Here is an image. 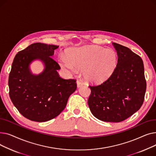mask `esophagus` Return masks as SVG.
Segmentation results:
<instances>
[{
    "label": "esophagus",
    "instance_id": "esophagus-1",
    "mask_svg": "<svg viewBox=\"0 0 156 156\" xmlns=\"http://www.w3.org/2000/svg\"><path fill=\"white\" fill-rule=\"evenodd\" d=\"M76 83H77V87L79 88V87H81V86H83V83L81 82V81L80 80H77L76 81Z\"/></svg>",
    "mask_w": 156,
    "mask_h": 156
}]
</instances>
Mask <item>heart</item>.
Instances as JSON below:
<instances>
[{
  "instance_id": "1",
  "label": "heart",
  "mask_w": 156,
  "mask_h": 156,
  "mask_svg": "<svg viewBox=\"0 0 156 156\" xmlns=\"http://www.w3.org/2000/svg\"><path fill=\"white\" fill-rule=\"evenodd\" d=\"M61 66L72 73L83 69V76L90 83H101L116 70L118 55L112 49L99 46H84L75 48L68 57L61 59Z\"/></svg>"
}]
</instances>
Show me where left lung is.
<instances>
[{"label": "left lung", "mask_w": 156, "mask_h": 156, "mask_svg": "<svg viewBox=\"0 0 156 156\" xmlns=\"http://www.w3.org/2000/svg\"><path fill=\"white\" fill-rule=\"evenodd\" d=\"M118 56L112 75L104 83L90 86L88 104L93 115L106 122H121L140 109L146 80L141 57L126 47L112 43Z\"/></svg>", "instance_id": "obj_1"}]
</instances>
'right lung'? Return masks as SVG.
Returning a JSON list of instances; mask_svg holds the SVG:
<instances>
[{"label": "right lung", "mask_w": 156, "mask_h": 156, "mask_svg": "<svg viewBox=\"0 0 156 156\" xmlns=\"http://www.w3.org/2000/svg\"><path fill=\"white\" fill-rule=\"evenodd\" d=\"M58 47L31 44L16 55L12 64L8 81L11 100L22 115L31 121L45 122L58 116L76 89V80L63 79L57 73L61 68L51 57ZM36 59L45 65L38 76L33 75L29 68Z\"/></svg>", "instance_id": "obj_1"}]
</instances>
